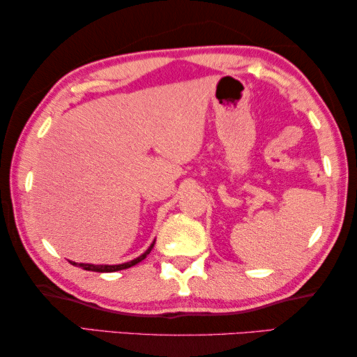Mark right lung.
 <instances>
[{
    "label": "right lung",
    "mask_w": 357,
    "mask_h": 357,
    "mask_svg": "<svg viewBox=\"0 0 357 357\" xmlns=\"http://www.w3.org/2000/svg\"><path fill=\"white\" fill-rule=\"evenodd\" d=\"M155 245V241L153 243L150 245V247L144 251L142 255L137 256V258H134L132 261H128V262H123V264H85V262H74V261H69L71 262L73 266L75 267H82L84 271H90V272H101V273H106V272H116V271H123V268H128V267H132L136 266L137 262L144 261L145 258H147V255L151 251V248H153Z\"/></svg>",
    "instance_id": "1"
}]
</instances>
